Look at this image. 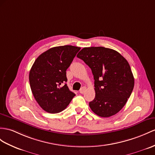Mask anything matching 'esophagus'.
<instances>
[{"label": "esophagus", "instance_id": "34e87169", "mask_svg": "<svg viewBox=\"0 0 155 155\" xmlns=\"http://www.w3.org/2000/svg\"><path fill=\"white\" fill-rule=\"evenodd\" d=\"M86 91V87H83L80 90V93L81 94H84Z\"/></svg>", "mask_w": 155, "mask_h": 155}]
</instances>
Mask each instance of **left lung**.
<instances>
[{
    "label": "left lung",
    "instance_id": "8db88e82",
    "mask_svg": "<svg viewBox=\"0 0 155 155\" xmlns=\"http://www.w3.org/2000/svg\"><path fill=\"white\" fill-rule=\"evenodd\" d=\"M92 71L95 97L89 102L91 110L104 118L124 107L134 87V78L126 59L118 52L103 47H85L77 54Z\"/></svg>",
    "mask_w": 155,
    "mask_h": 155
}]
</instances>
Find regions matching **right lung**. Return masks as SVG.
Listing matches in <instances>:
<instances>
[{
  "label": "right lung",
  "mask_w": 155,
  "mask_h": 155,
  "mask_svg": "<svg viewBox=\"0 0 155 155\" xmlns=\"http://www.w3.org/2000/svg\"><path fill=\"white\" fill-rule=\"evenodd\" d=\"M80 47L64 45L51 48L38 56L29 71V84L34 98L45 111H62L75 95L68 89L66 70Z\"/></svg>",
  "instance_id": "add662e5"
}]
</instances>
